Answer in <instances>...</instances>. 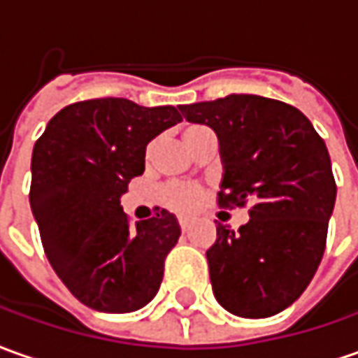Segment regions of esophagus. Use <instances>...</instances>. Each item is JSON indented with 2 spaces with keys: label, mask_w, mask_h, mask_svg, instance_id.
Returning a JSON list of instances; mask_svg holds the SVG:
<instances>
[{
  "label": "esophagus",
  "mask_w": 358,
  "mask_h": 358,
  "mask_svg": "<svg viewBox=\"0 0 358 358\" xmlns=\"http://www.w3.org/2000/svg\"><path fill=\"white\" fill-rule=\"evenodd\" d=\"M178 223H180V229L186 233V231L192 229V225H194V220H192V217H178Z\"/></svg>",
  "instance_id": "esophagus-1"
}]
</instances>
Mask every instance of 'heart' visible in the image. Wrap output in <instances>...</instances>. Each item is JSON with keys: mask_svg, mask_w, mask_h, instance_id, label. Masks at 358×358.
Segmentation results:
<instances>
[{"mask_svg": "<svg viewBox=\"0 0 358 358\" xmlns=\"http://www.w3.org/2000/svg\"><path fill=\"white\" fill-rule=\"evenodd\" d=\"M213 131L206 125H188V127L182 131V138L186 143V147L194 152L196 148L208 141L213 138ZM155 150H157V143H148L147 147V159L155 157ZM160 199L162 203L170 208V210L180 211V213H189V211H196L203 201V188L198 184H188V182H178V184H169L166 188H162L160 192Z\"/></svg>", "mask_w": 358, "mask_h": 358, "instance_id": "obj_1", "label": "heart"}]
</instances>
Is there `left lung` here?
Here are the masks:
<instances>
[{"label":"left lung","mask_w":358,"mask_h":358,"mask_svg":"<svg viewBox=\"0 0 358 358\" xmlns=\"http://www.w3.org/2000/svg\"><path fill=\"white\" fill-rule=\"evenodd\" d=\"M180 111L220 138V208L250 203L249 223H220L206 252L215 300L239 317H271L322 262L337 196L327 147L300 109L271 97L231 94Z\"/></svg>","instance_id":"8db88e82"}]
</instances>
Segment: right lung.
<instances>
[{"instance_id": "1", "label": "right lung", "mask_w": 358, "mask_h": 358, "mask_svg": "<svg viewBox=\"0 0 358 358\" xmlns=\"http://www.w3.org/2000/svg\"><path fill=\"white\" fill-rule=\"evenodd\" d=\"M180 121L172 106L99 97L60 109L35 143L29 199L46 259L92 310L135 312L159 292L178 221L162 210L129 227L119 199L148 143Z\"/></svg>"}]
</instances>
